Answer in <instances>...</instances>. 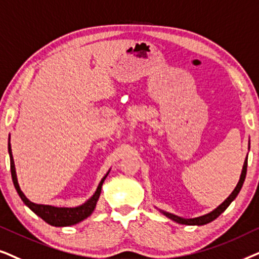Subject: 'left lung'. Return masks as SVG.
<instances>
[{
    "label": "left lung",
    "mask_w": 259,
    "mask_h": 259,
    "mask_svg": "<svg viewBox=\"0 0 259 259\" xmlns=\"http://www.w3.org/2000/svg\"><path fill=\"white\" fill-rule=\"evenodd\" d=\"M246 169H247V157H246L245 162H244L242 175H240L239 182H238V185L236 186V188H234V191L231 193L229 198H227L225 201L223 202L222 205H219L218 207L214 209V211H212L211 213H208V214H205V215H202V217H198V218H193V219H184V218H180V217L174 215V214H171V213H168V212L162 211V213H163L165 217H168V218H170L171 220H174V222H177L179 224H185V225H205V224H208V223L213 222V220L218 218V217L222 214V213L225 211L227 207H229L231 202H232L233 200L236 199V196L238 195V193L240 192V189H242V187H243L244 181H245Z\"/></svg>",
    "instance_id": "1"
}]
</instances>
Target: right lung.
Returning <instances> with one entry per match:
<instances>
[{
  "label": "right lung",
  "mask_w": 259,
  "mask_h": 259,
  "mask_svg": "<svg viewBox=\"0 0 259 259\" xmlns=\"http://www.w3.org/2000/svg\"><path fill=\"white\" fill-rule=\"evenodd\" d=\"M8 151H9V157H10V171H12V179L13 184L15 186V189L17 194L20 195V198L32 211L40 217L41 219H44L47 224H50L52 226H70L78 224L81 220L88 218L89 215H91V213L94 212L97 204L99 195L102 192V185L104 182L105 178L108 177V174L102 179V181L99 182L97 191L95 192V194L90 198L85 204H82L78 207H54V206L50 205H37L34 202L29 201L26 198L25 194L20 189V186L17 184V178H16V171H15V164H14L13 160V154H12V148H10V142L8 143Z\"/></svg>",
  "instance_id": "add662e5"
}]
</instances>
